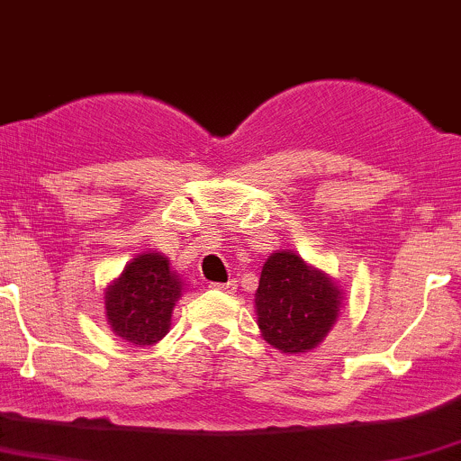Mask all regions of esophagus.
I'll use <instances>...</instances> for the list:
<instances>
[{"mask_svg":"<svg viewBox=\"0 0 461 461\" xmlns=\"http://www.w3.org/2000/svg\"><path fill=\"white\" fill-rule=\"evenodd\" d=\"M210 287H212V290L225 292V294H234L238 290V284L234 279H231V281H227V284H212Z\"/></svg>","mask_w":461,"mask_h":461,"instance_id":"obj_1","label":"esophagus"}]
</instances>
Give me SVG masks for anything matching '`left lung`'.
Listing matches in <instances>:
<instances>
[{
    "instance_id": "1",
    "label": "left lung",
    "mask_w": 461,
    "mask_h": 461,
    "mask_svg": "<svg viewBox=\"0 0 461 461\" xmlns=\"http://www.w3.org/2000/svg\"><path fill=\"white\" fill-rule=\"evenodd\" d=\"M341 312V290L301 255L276 251L266 259L255 292L262 337L285 354L313 350Z\"/></svg>"
}]
</instances>
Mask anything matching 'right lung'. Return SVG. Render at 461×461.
Segmentation results:
<instances>
[{
	"instance_id": "add662e5",
	"label": "right lung",
	"mask_w": 461,
	"mask_h": 461,
	"mask_svg": "<svg viewBox=\"0 0 461 461\" xmlns=\"http://www.w3.org/2000/svg\"><path fill=\"white\" fill-rule=\"evenodd\" d=\"M182 281L160 253H141L104 290L107 321L132 346H154L169 332Z\"/></svg>"
}]
</instances>
